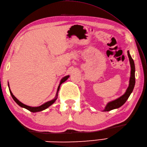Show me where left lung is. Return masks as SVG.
Here are the masks:
<instances>
[{
    "label": "left lung",
    "mask_w": 147,
    "mask_h": 147,
    "mask_svg": "<svg viewBox=\"0 0 147 147\" xmlns=\"http://www.w3.org/2000/svg\"><path fill=\"white\" fill-rule=\"evenodd\" d=\"M127 55H128L130 66H131V76H130L129 82V86L127 87L126 92L124 93L123 95L121 96L120 97H119L115 100H114L108 102L103 111H105V112L110 111L111 110H113V109H117L121 107V106L126 102L127 98H129L131 93H132L133 90L134 89V87H135V63H134V61L129 54V51H127Z\"/></svg>",
    "instance_id": "obj_1"
}]
</instances>
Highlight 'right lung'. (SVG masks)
<instances>
[{
    "instance_id": "obj_1",
    "label": "right lung",
    "mask_w": 147,
    "mask_h": 147,
    "mask_svg": "<svg viewBox=\"0 0 147 147\" xmlns=\"http://www.w3.org/2000/svg\"><path fill=\"white\" fill-rule=\"evenodd\" d=\"M69 77V75H67V76H64V78H62L61 79V82H60V83H59V86H58V88H57V93H56V95H55V98H54V99H52V100H50V101H48V102H47L44 103V104H42V105L38 106V107H31V106H28V105H25V104H23V103L21 102L20 100H18V98H16L15 97V96H14L13 94H12L11 90L10 88H9V83H8V86H9V92H10V93H11V96H12V98L14 99V100L16 102V104H17L18 105H20V107H23V108H24V109H27V110L30 111V112H40V111H43V110H45V109H47V108L49 107L50 106H51V105H52L53 104H54V103L55 102V100H57V98L58 92H59V88H60V86L61 85V84H62V83L65 82V81H66V80L68 79Z\"/></svg>"
}]
</instances>
